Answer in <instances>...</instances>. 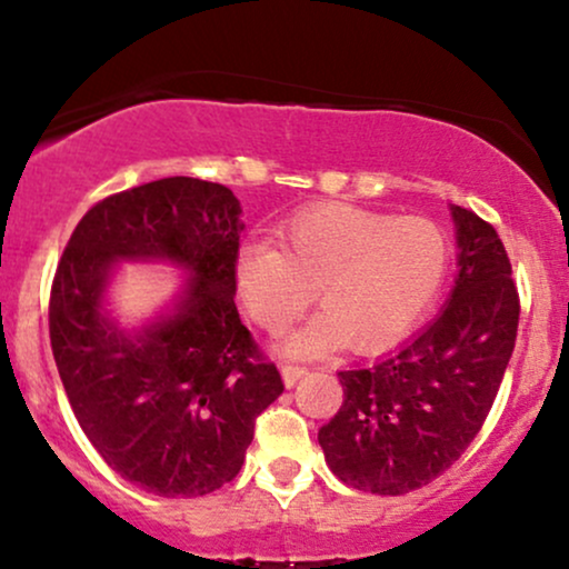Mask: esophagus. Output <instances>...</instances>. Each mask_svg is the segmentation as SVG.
Wrapping results in <instances>:
<instances>
[{"label":"esophagus","mask_w":569,"mask_h":569,"mask_svg":"<svg viewBox=\"0 0 569 569\" xmlns=\"http://www.w3.org/2000/svg\"><path fill=\"white\" fill-rule=\"evenodd\" d=\"M280 375H283L286 388H293V385H297L307 375V367H293V363H283Z\"/></svg>","instance_id":"1"}]
</instances>
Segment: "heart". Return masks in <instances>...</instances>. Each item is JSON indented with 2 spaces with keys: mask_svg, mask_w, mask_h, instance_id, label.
<instances>
[{
  "mask_svg": "<svg viewBox=\"0 0 569 569\" xmlns=\"http://www.w3.org/2000/svg\"><path fill=\"white\" fill-rule=\"evenodd\" d=\"M280 244L240 248L234 283L251 321L270 335L289 329L318 289L323 312L286 339L291 356L398 342L433 302L449 264L447 234L430 219H393L345 202L293 213L280 227Z\"/></svg>",
  "mask_w": 569,
  "mask_h": 569,
  "instance_id": "b5f03b06",
  "label": "heart"
}]
</instances>
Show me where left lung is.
<instances>
[{
	"instance_id": "left-lung-1",
	"label": "left lung",
	"mask_w": 569,
	"mask_h": 569,
	"mask_svg": "<svg viewBox=\"0 0 569 569\" xmlns=\"http://www.w3.org/2000/svg\"><path fill=\"white\" fill-rule=\"evenodd\" d=\"M457 278L439 316L375 367L339 371L345 401L318 430L345 485L407 495L468 449L498 396L519 329L511 262L492 224L452 206Z\"/></svg>"
}]
</instances>
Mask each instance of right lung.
I'll return each instance as SVG.
<instances>
[{"mask_svg":"<svg viewBox=\"0 0 569 569\" xmlns=\"http://www.w3.org/2000/svg\"><path fill=\"white\" fill-rule=\"evenodd\" d=\"M243 221L232 189L171 176L96 202L50 289V345L77 422L107 466L160 498H200L238 476L283 380L234 307ZM166 258L190 278L139 332L102 310L113 264Z\"/></svg>","mask_w":569,"mask_h":569,"instance_id":"right-lung-1","label":"right lung"}]
</instances>
